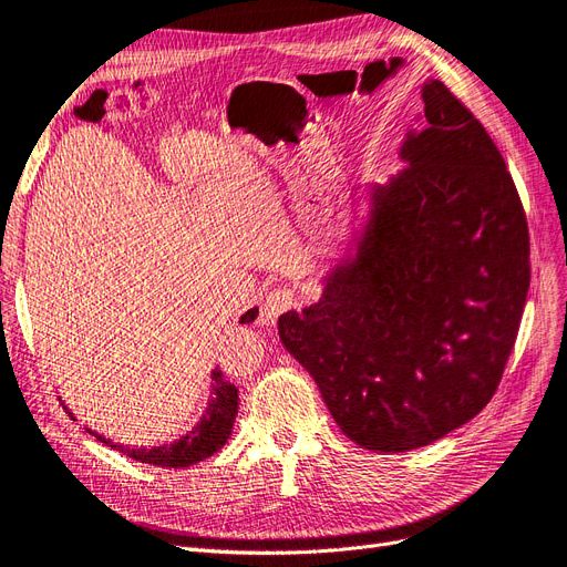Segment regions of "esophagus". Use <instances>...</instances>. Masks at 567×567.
Masks as SVG:
<instances>
[{"instance_id":"esophagus-1","label":"esophagus","mask_w":567,"mask_h":567,"mask_svg":"<svg viewBox=\"0 0 567 567\" xmlns=\"http://www.w3.org/2000/svg\"><path fill=\"white\" fill-rule=\"evenodd\" d=\"M295 306H297L295 289H287V287L272 289V291H268V297L264 301V316L268 322H272L278 316H282V312L291 310Z\"/></svg>"}]
</instances>
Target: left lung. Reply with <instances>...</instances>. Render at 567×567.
I'll return each mask as SVG.
<instances>
[{
	"mask_svg": "<svg viewBox=\"0 0 567 567\" xmlns=\"http://www.w3.org/2000/svg\"><path fill=\"white\" fill-rule=\"evenodd\" d=\"M409 167L371 186L358 257L322 299L278 320L343 434L367 451L427 446L484 409L502 381L530 287L516 184L446 83L423 86Z\"/></svg>",
	"mask_w": 567,
	"mask_h": 567,
	"instance_id": "obj_1",
	"label": "left lung"
}]
</instances>
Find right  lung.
<instances>
[{
  "label": "right lung",
  "instance_id": "add662e5",
  "mask_svg": "<svg viewBox=\"0 0 567 567\" xmlns=\"http://www.w3.org/2000/svg\"><path fill=\"white\" fill-rule=\"evenodd\" d=\"M257 312H259L257 308L247 310L240 318V324L255 320ZM236 413H238V388L234 383H228L224 379V373L217 369V371H213V400H209V404L200 417V423L186 436H182L179 442H175L171 446L167 444L154 446L146 451V449L116 446L110 442V439H104L100 434H95V436L102 444H110L112 449L125 453L128 457L140 460V463L177 470V467L196 465V463H200V460L215 455L226 444L230 427H234V421H236Z\"/></svg>",
  "mask_w": 567,
  "mask_h": 567
}]
</instances>
